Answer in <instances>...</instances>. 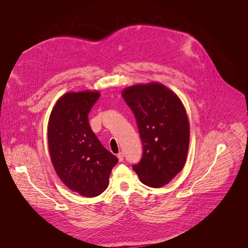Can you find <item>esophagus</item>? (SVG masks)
Returning a JSON list of instances; mask_svg holds the SVG:
<instances>
[{"label": "esophagus", "mask_w": 248, "mask_h": 248, "mask_svg": "<svg viewBox=\"0 0 248 248\" xmlns=\"http://www.w3.org/2000/svg\"><path fill=\"white\" fill-rule=\"evenodd\" d=\"M117 158H119V161H120V162H123V161H124V153L121 152V153L117 154Z\"/></svg>", "instance_id": "obj_1"}]
</instances>
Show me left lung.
Segmentation results:
<instances>
[{
    "mask_svg": "<svg viewBox=\"0 0 248 248\" xmlns=\"http://www.w3.org/2000/svg\"><path fill=\"white\" fill-rule=\"evenodd\" d=\"M122 95L135 114L142 142V157L133 169L145 185L163 187L187 159L190 127L183 103L158 82L129 86Z\"/></svg>",
    "mask_w": 248,
    "mask_h": 248,
    "instance_id": "left-lung-1",
    "label": "left lung"
}]
</instances>
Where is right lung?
<instances>
[{
  "label": "right lung",
  "instance_id": "add662e5",
  "mask_svg": "<svg viewBox=\"0 0 248 248\" xmlns=\"http://www.w3.org/2000/svg\"><path fill=\"white\" fill-rule=\"evenodd\" d=\"M99 96L97 91L64 94L48 123V147L55 171L70 190L84 197L106 191L112 168L119 162L89 125L88 113Z\"/></svg>",
  "mask_w": 248,
  "mask_h": 248
}]
</instances>
